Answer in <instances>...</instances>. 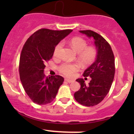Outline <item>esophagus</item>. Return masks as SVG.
<instances>
[{
  "label": "esophagus",
  "instance_id": "1",
  "mask_svg": "<svg viewBox=\"0 0 134 134\" xmlns=\"http://www.w3.org/2000/svg\"><path fill=\"white\" fill-rule=\"evenodd\" d=\"M65 81L67 82H68V83H72V82H74V80H72L68 79V78H65Z\"/></svg>",
  "mask_w": 134,
  "mask_h": 134
}]
</instances>
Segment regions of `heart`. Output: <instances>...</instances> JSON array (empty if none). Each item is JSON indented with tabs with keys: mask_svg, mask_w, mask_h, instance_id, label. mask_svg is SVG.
<instances>
[{
	"mask_svg": "<svg viewBox=\"0 0 134 134\" xmlns=\"http://www.w3.org/2000/svg\"><path fill=\"white\" fill-rule=\"evenodd\" d=\"M71 46L78 54L79 58L85 64H89L93 62L97 57V50L93 47H87V42L82 37H76L70 41ZM63 44L58 43L56 46L54 51L55 57H59L62 51ZM60 72L67 76H72L75 72L78 70V66L76 64L64 63L59 67Z\"/></svg>",
	"mask_w": 134,
	"mask_h": 134,
	"instance_id": "heart-1",
	"label": "heart"
}]
</instances>
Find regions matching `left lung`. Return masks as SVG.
<instances>
[{"instance_id":"left-lung-1","label":"left lung","mask_w":134,"mask_h":134,"mask_svg":"<svg viewBox=\"0 0 134 134\" xmlns=\"http://www.w3.org/2000/svg\"><path fill=\"white\" fill-rule=\"evenodd\" d=\"M79 32L94 40L97 54L94 62L83 75L84 77H91V81L86 85L83 78H78L76 82L81 87L74 97L80 104L93 106L102 101L110 90L115 70L114 55L109 43L100 35L90 30Z\"/></svg>"}]
</instances>
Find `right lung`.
<instances>
[{
	"label": "right lung",
	"instance_id": "right-lung-1",
	"mask_svg": "<svg viewBox=\"0 0 134 134\" xmlns=\"http://www.w3.org/2000/svg\"><path fill=\"white\" fill-rule=\"evenodd\" d=\"M72 31L42 28L24 44L19 61L20 79L26 94L37 104L52 102L64 81L59 75L46 77L44 69L46 62L53 56L56 46Z\"/></svg>",
	"mask_w": 134,
	"mask_h": 134
}]
</instances>
